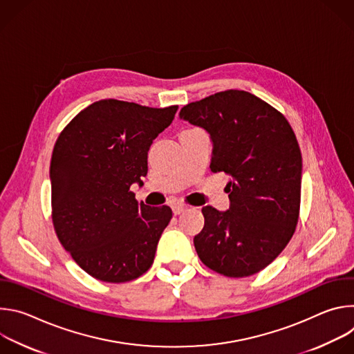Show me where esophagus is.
<instances>
[{"instance_id": "esophagus-1", "label": "esophagus", "mask_w": 354, "mask_h": 354, "mask_svg": "<svg viewBox=\"0 0 354 354\" xmlns=\"http://www.w3.org/2000/svg\"><path fill=\"white\" fill-rule=\"evenodd\" d=\"M187 209V206L186 205H182V203H176V205H174L172 206V212H174V214L175 216H178V214H180L182 212H185Z\"/></svg>"}]
</instances>
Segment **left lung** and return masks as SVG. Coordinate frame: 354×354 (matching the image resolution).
<instances>
[{
	"label": "left lung",
	"instance_id": "1",
	"mask_svg": "<svg viewBox=\"0 0 354 354\" xmlns=\"http://www.w3.org/2000/svg\"><path fill=\"white\" fill-rule=\"evenodd\" d=\"M179 118L209 133L210 169L231 176L230 209L201 210L193 239L200 261L227 277H246L270 265L291 239L299 213L302 158L286 118L245 91L210 95Z\"/></svg>",
	"mask_w": 354,
	"mask_h": 354
}]
</instances>
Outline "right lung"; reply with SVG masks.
I'll return each instance as SVG.
<instances>
[{"label":"right lung","mask_w":354,"mask_h":354,"mask_svg":"<svg viewBox=\"0 0 354 354\" xmlns=\"http://www.w3.org/2000/svg\"><path fill=\"white\" fill-rule=\"evenodd\" d=\"M176 111L102 99L81 111L56 141L53 225L77 265L100 281L134 280L154 262L172 210L138 203L130 186L142 183L148 149Z\"/></svg>","instance_id":"add662e5"}]
</instances>
